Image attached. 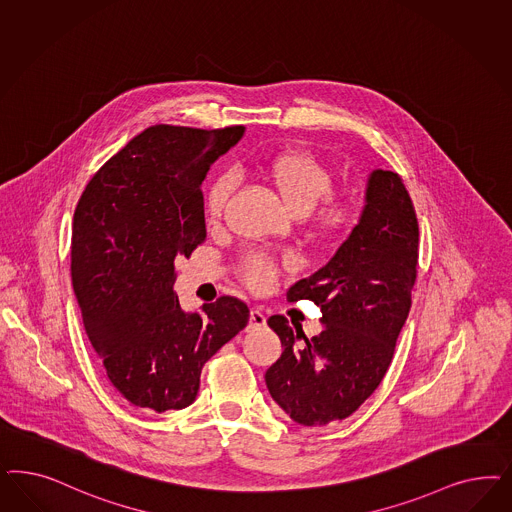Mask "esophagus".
Segmentation results:
<instances>
[{"mask_svg": "<svg viewBox=\"0 0 512 512\" xmlns=\"http://www.w3.org/2000/svg\"><path fill=\"white\" fill-rule=\"evenodd\" d=\"M248 326L250 328H262V326H265V314L260 309H252Z\"/></svg>", "mask_w": 512, "mask_h": 512, "instance_id": "obj_1", "label": "esophagus"}]
</instances>
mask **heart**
Segmentation results:
<instances>
[{
  "label": "heart",
  "instance_id": "1",
  "mask_svg": "<svg viewBox=\"0 0 512 512\" xmlns=\"http://www.w3.org/2000/svg\"><path fill=\"white\" fill-rule=\"evenodd\" d=\"M262 173L271 182L292 211L305 213L309 208V220L318 239L326 243H339L356 224L358 209L347 196L333 194L331 171L313 154L303 150H282L271 156ZM233 175L218 173L205 192V213L215 220L230 198ZM245 281L256 292H267L275 286L279 277V265L265 254H248L243 264Z\"/></svg>",
  "mask_w": 512,
  "mask_h": 512
}]
</instances>
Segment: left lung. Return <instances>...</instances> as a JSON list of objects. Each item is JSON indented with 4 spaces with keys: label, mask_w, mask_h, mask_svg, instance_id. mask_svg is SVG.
I'll return each instance as SVG.
<instances>
[{
    "label": "left lung",
    "mask_w": 512,
    "mask_h": 512,
    "mask_svg": "<svg viewBox=\"0 0 512 512\" xmlns=\"http://www.w3.org/2000/svg\"><path fill=\"white\" fill-rule=\"evenodd\" d=\"M418 265V218L394 171L367 181L360 222L328 264L286 292L311 299L324 330L307 339L275 314L281 358L265 373L271 397L301 426H326L358 411L379 388L411 311Z\"/></svg>",
    "instance_id": "8db88e82"
}]
</instances>
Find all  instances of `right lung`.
Masks as SVG:
<instances>
[{"label":"right lung","mask_w":512,"mask_h":512,"mask_svg":"<svg viewBox=\"0 0 512 512\" xmlns=\"http://www.w3.org/2000/svg\"><path fill=\"white\" fill-rule=\"evenodd\" d=\"M243 132L150 126L99 167L75 207L71 282L84 330L135 407L192 405L205 362L248 324L237 297L184 313L173 292L175 258L207 237L201 182Z\"/></svg>","instance_id":"add662e5"}]
</instances>
